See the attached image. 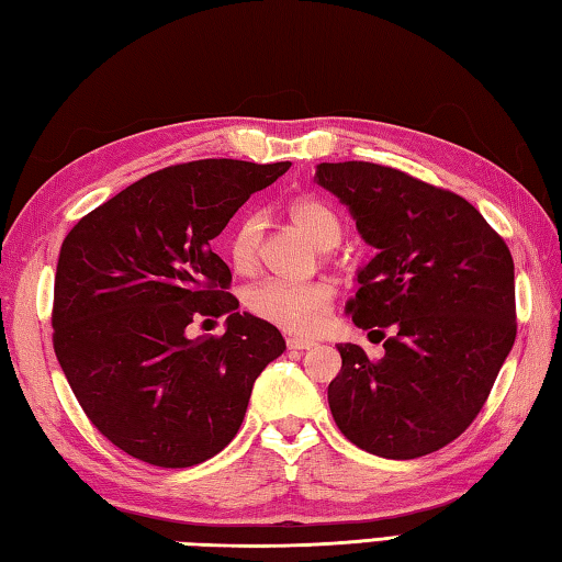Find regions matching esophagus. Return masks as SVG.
Masks as SVG:
<instances>
[{
    "label": "esophagus",
    "mask_w": 562,
    "mask_h": 562,
    "mask_svg": "<svg viewBox=\"0 0 562 562\" xmlns=\"http://www.w3.org/2000/svg\"><path fill=\"white\" fill-rule=\"evenodd\" d=\"M288 347L290 349H312V347H317V341L315 339H304V337H288Z\"/></svg>",
    "instance_id": "obj_1"
}]
</instances>
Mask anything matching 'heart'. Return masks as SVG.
Instances as JSON below:
<instances>
[{
	"label": "heart",
	"mask_w": 562,
	"mask_h": 562,
	"mask_svg": "<svg viewBox=\"0 0 562 562\" xmlns=\"http://www.w3.org/2000/svg\"><path fill=\"white\" fill-rule=\"evenodd\" d=\"M290 221L322 250L335 247L341 237L337 213L317 198H297L290 205ZM265 235V215L260 211L245 213L233 227L227 240V255L237 272H252L260 262V247ZM335 300L329 282H288L265 280L245 292V304L255 317L270 325L310 335L319 329Z\"/></svg>",
	"instance_id": "obj_1"
}]
</instances>
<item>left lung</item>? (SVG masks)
I'll return each mask as SVG.
<instances>
[{"label":"left lung","instance_id":"1","mask_svg":"<svg viewBox=\"0 0 562 562\" xmlns=\"http://www.w3.org/2000/svg\"><path fill=\"white\" fill-rule=\"evenodd\" d=\"M315 183L347 205L376 250L357 270L347 315L361 329H394L379 361L337 345L331 416L351 443L382 459L439 451L469 429L516 341L508 245L461 195L396 168L319 164Z\"/></svg>","mask_w":562,"mask_h":562}]
</instances>
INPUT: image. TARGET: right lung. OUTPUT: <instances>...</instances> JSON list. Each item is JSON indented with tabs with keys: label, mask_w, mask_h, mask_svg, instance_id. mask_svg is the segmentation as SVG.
Here are the masks:
<instances>
[{
	"label": "right lung",
	"mask_w": 562,
	"mask_h": 562,
	"mask_svg": "<svg viewBox=\"0 0 562 562\" xmlns=\"http://www.w3.org/2000/svg\"><path fill=\"white\" fill-rule=\"evenodd\" d=\"M292 164L205 158L140 178L64 237L54 351L91 424L138 461L188 469L240 429L255 379L284 351L280 329L237 312L211 240ZM225 314L226 335L187 337ZM211 322V319H207Z\"/></svg>",
	"instance_id": "1"
}]
</instances>
